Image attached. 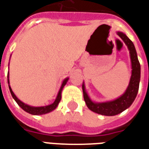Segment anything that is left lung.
<instances>
[{"label":"left lung","instance_id":"obj_1","mask_svg":"<svg viewBox=\"0 0 149 149\" xmlns=\"http://www.w3.org/2000/svg\"><path fill=\"white\" fill-rule=\"evenodd\" d=\"M117 34L123 40L126 45L127 46L130 57H131V62H132V76L125 93L121 97L113 101H109L105 102H93L88 96V93H86L85 85L84 84L82 85L84 99L88 108L90 111H93L97 114L107 115V116L116 115L125 111L126 109H127L132 104L136 97L137 93L139 90V85H140V64L138 60L135 46L125 34L119 31L117 32Z\"/></svg>","mask_w":149,"mask_h":149}]
</instances>
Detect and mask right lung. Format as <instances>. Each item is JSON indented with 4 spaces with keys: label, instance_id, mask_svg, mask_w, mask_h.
<instances>
[{
    "label": "right lung",
    "instance_id": "obj_1",
    "mask_svg": "<svg viewBox=\"0 0 149 149\" xmlns=\"http://www.w3.org/2000/svg\"><path fill=\"white\" fill-rule=\"evenodd\" d=\"M68 80V78H66V79H64V81L62 83V85H61V87H60V89L59 93H58V95H57L56 98L55 100V102H53L52 104H51V105H48V106H46V107H31V106H29V105H26V104H25L24 102H22V101L18 99L17 97H16V95L13 93V92L12 91V89H11V87H10V85H9V90H10V93H11V95L13 97V99L16 101V102L18 104V106L24 110V111H26V112H27L29 114H34V115H40V114H45L47 113H49L51 111H52L53 110H55L56 108L58 106V104L60 102V100H61V93H62V89L64 88V86L66 85V83H67ZM8 84H9V76H8Z\"/></svg>",
    "mask_w": 149,
    "mask_h": 149
}]
</instances>
